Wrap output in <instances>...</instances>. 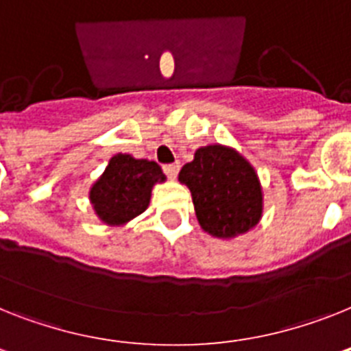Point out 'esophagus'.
<instances>
[{"mask_svg":"<svg viewBox=\"0 0 351 351\" xmlns=\"http://www.w3.org/2000/svg\"><path fill=\"white\" fill-rule=\"evenodd\" d=\"M178 171H180V164L176 162V164H167V166H164V173L167 175V178H171V180H175L176 175H178Z\"/></svg>","mask_w":351,"mask_h":351,"instance_id":"34e87169","label":"esophagus"}]
</instances>
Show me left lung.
<instances>
[{
  "label": "left lung",
  "mask_w": 351,
  "mask_h": 351,
  "mask_svg": "<svg viewBox=\"0 0 351 351\" xmlns=\"http://www.w3.org/2000/svg\"><path fill=\"white\" fill-rule=\"evenodd\" d=\"M178 180L189 187L199 226L212 237L234 239L262 219L264 193L257 171L232 146L198 148Z\"/></svg>",
  "instance_id": "left-lung-1"
}]
</instances>
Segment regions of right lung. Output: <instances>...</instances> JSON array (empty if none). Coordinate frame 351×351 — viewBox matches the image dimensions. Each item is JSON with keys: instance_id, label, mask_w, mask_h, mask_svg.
I'll return each instance as SVG.
<instances>
[{"instance_id": "1", "label": "right lung", "mask_w": 351, "mask_h": 351, "mask_svg": "<svg viewBox=\"0 0 351 351\" xmlns=\"http://www.w3.org/2000/svg\"><path fill=\"white\" fill-rule=\"evenodd\" d=\"M162 182L166 175L157 162L116 153L90 185L89 202L103 225L123 226L148 208L153 187Z\"/></svg>"}]
</instances>
